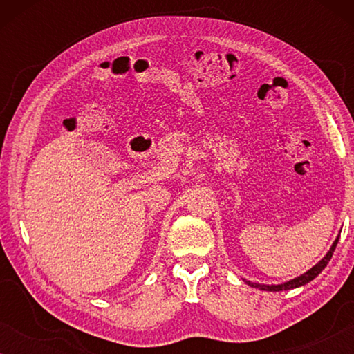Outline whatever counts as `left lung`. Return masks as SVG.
<instances>
[{
  "label": "left lung",
  "mask_w": 354,
  "mask_h": 354,
  "mask_svg": "<svg viewBox=\"0 0 354 354\" xmlns=\"http://www.w3.org/2000/svg\"><path fill=\"white\" fill-rule=\"evenodd\" d=\"M338 239H340V235H337V239L333 240V243L330 246V250L327 251L326 256L319 261L317 264H314L311 269H308L306 272L298 275V277H295L292 280H287V282L283 283H277V285H268V283H258V282H250V280H245L246 283L250 285V287L253 288H259V290H266V292H283V290H293V288H298V287H303V285H306L311 282V280H314L317 277L319 274L322 272L324 269H326V266L328 264V261H330L333 251H335V246L338 243Z\"/></svg>",
  "instance_id": "obj_1"
}]
</instances>
